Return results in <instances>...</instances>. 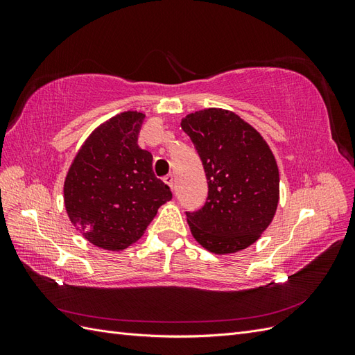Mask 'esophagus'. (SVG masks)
I'll return each mask as SVG.
<instances>
[{"mask_svg": "<svg viewBox=\"0 0 355 355\" xmlns=\"http://www.w3.org/2000/svg\"><path fill=\"white\" fill-rule=\"evenodd\" d=\"M163 180L166 182V184L171 188V189H173L175 188V178H173V175H171V173H168V175H166L164 178H163Z\"/></svg>", "mask_w": 355, "mask_h": 355, "instance_id": "1", "label": "esophagus"}]
</instances>
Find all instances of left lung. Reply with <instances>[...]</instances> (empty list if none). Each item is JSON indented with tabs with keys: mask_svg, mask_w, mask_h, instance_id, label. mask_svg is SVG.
Instances as JSON below:
<instances>
[{
	"mask_svg": "<svg viewBox=\"0 0 355 355\" xmlns=\"http://www.w3.org/2000/svg\"><path fill=\"white\" fill-rule=\"evenodd\" d=\"M180 125L207 179L206 202L185 211L192 235L211 253L245 249L277 210L280 178L270 146L250 124L225 110L189 114Z\"/></svg>",
	"mask_w": 355,
	"mask_h": 355,
	"instance_id": "8db88e82",
	"label": "left lung"
}]
</instances>
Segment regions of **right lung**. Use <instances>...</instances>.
<instances>
[{
  "instance_id": "add662e5",
  "label": "right lung",
  "mask_w": 355,
  "mask_h": 355,
  "mask_svg": "<svg viewBox=\"0 0 355 355\" xmlns=\"http://www.w3.org/2000/svg\"><path fill=\"white\" fill-rule=\"evenodd\" d=\"M144 118L128 111L96 128L65 180L73 227L106 250H123L141 239L158 207L171 200L170 187L154 175L151 153L137 145Z\"/></svg>"
}]
</instances>
